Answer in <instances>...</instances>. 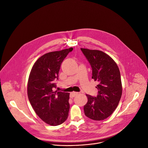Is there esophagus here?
Wrapping results in <instances>:
<instances>
[{"mask_svg": "<svg viewBox=\"0 0 148 148\" xmlns=\"http://www.w3.org/2000/svg\"><path fill=\"white\" fill-rule=\"evenodd\" d=\"M78 94V92L73 91V92H71L70 93V96L71 98H73V97H74L75 95H77Z\"/></svg>", "mask_w": 148, "mask_h": 148, "instance_id": "1", "label": "esophagus"}]
</instances>
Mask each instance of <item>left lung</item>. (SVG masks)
Wrapping results in <instances>:
<instances>
[{
  "label": "left lung",
  "mask_w": 148,
  "mask_h": 148,
  "mask_svg": "<svg viewBox=\"0 0 148 148\" xmlns=\"http://www.w3.org/2000/svg\"><path fill=\"white\" fill-rule=\"evenodd\" d=\"M81 50L91 66L92 78L99 83L96 97L86 94L88 100L84 108L85 114L93 120H103L113 113L120 101L122 92L120 71L116 62L104 52Z\"/></svg>",
  "instance_id": "8db88e82"
}]
</instances>
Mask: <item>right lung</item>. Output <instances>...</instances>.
Listing matches in <instances>:
<instances>
[{
  "label": "right lung",
  "instance_id": "1",
  "mask_svg": "<svg viewBox=\"0 0 148 148\" xmlns=\"http://www.w3.org/2000/svg\"><path fill=\"white\" fill-rule=\"evenodd\" d=\"M70 47L52 51L41 56L34 64L27 83V95L30 103L38 117L46 123L57 126L68 117L70 93L53 91L54 81L58 79L60 67Z\"/></svg>",
  "mask_w": 148,
  "mask_h": 148
}]
</instances>
